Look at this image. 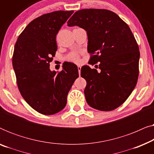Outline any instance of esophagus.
Instances as JSON below:
<instances>
[{
    "instance_id": "1",
    "label": "esophagus",
    "mask_w": 154,
    "mask_h": 154,
    "mask_svg": "<svg viewBox=\"0 0 154 154\" xmlns=\"http://www.w3.org/2000/svg\"><path fill=\"white\" fill-rule=\"evenodd\" d=\"M81 67L80 66H78V71H79V75H80V73H81Z\"/></svg>"
}]
</instances>
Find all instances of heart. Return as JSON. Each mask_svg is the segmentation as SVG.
<instances>
[{"instance_id": "1", "label": "heart", "mask_w": 154, "mask_h": 154, "mask_svg": "<svg viewBox=\"0 0 154 154\" xmlns=\"http://www.w3.org/2000/svg\"><path fill=\"white\" fill-rule=\"evenodd\" d=\"M68 60L74 62H79L80 61V53L78 52H71L67 57Z\"/></svg>"}]
</instances>
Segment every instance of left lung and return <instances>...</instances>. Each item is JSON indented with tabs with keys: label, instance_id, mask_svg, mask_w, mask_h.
<instances>
[{
	"label": "left lung",
	"instance_id": "left-lung-1",
	"mask_svg": "<svg viewBox=\"0 0 154 154\" xmlns=\"http://www.w3.org/2000/svg\"><path fill=\"white\" fill-rule=\"evenodd\" d=\"M67 24L87 31L89 64L98 63L100 69L81 68L88 104L100 111L114 110L125 102L138 79L140 51L130 27L115 12L104 9L79 10Z\"/></svg>",
	"mask_w": 154,
	"mask_h": 154
}]
</instances>
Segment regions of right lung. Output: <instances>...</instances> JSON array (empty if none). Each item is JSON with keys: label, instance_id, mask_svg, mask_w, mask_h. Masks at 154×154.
<instances>
[{"label": "right lung", "instance_id": "right-lung-1", "mask_svg": "<svg viewBox=\"0 0 154 154\" xmlns=\"http://www.w3.org/2000/svg\"><path fill=\"white\" fill-rule=\"evenodd\" d=\"M73 11H54L35 18L19 35L12 66L21 94L40 113L52 115L66 104L67 95L79 77L78 67L64 63L62 71H51L57 50L56 35Z\"/></svg>", "mask_w": 154, "mask_h": 154}]
</instances>
